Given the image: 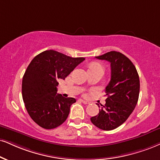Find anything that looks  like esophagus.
I'll use <instances>...</instances> for the list:
<instances>
[{
  "instance_id": "esophagus-1",
  "label": "esophagus",
  "mask_w": 160,
  "mask_h": 160,
  "mask_svg": "<svg viewBox=\"0 0 160 160\" xmlns=\"http://www.w3.org/2000/svg\"><path fill=\"white\" fill-rule=\"evenodd\" d=\"M81 102H82V103H84V104H90V102H88V101H86V100H84V99H81Z\"/></svg>"
}]
</instances>
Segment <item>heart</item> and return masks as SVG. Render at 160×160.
Masks as SVG:
<instances>
[{"mask_svg": "<svg viewBox=\"0 0 160 160\" xmlns=\"http://www.w3.org/2000/svg\"><path fill=\"white\" fill-rule=\"evenodd\" d=\"M89 70H103V68L100 64L98 63H92L90 65L89 67Z\"/></svg>", "mask_w": 160, "mask_h": 160, "instance_id": "1", "label": "heart"}]
</instances>
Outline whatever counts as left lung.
Wrapping results in <instances>:
<instances>
[{
	"mask_svg": "<svg viewBox=\"0 0 160 160\" xmlns=\"http://www.w3.org/2000/svg\"><path fill=\"white\" fill-rule=\"evenodd\" d=\"M97 59L110 63L111 78L105 88L107 98L98 115L90 118L94 125L111 131L125 122L137 105L139 94V77L133 63L119 52L110 51Z\"/></svg>",
	"mask_w": 160,
	"mask_h": 160,
	"instance_id": "1",
	"label": "left lung"
}]
</instances>
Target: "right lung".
I'll list each match as a JSON object with an SVG mask.
<instances>
[{
	"mask_svg": "<svg viewBox=\"0 0 160 160\" xmlns=\"http://www.w3.org/2000/svg\"><path fill=\"white\" fill-rule=\"evenodd\" d=\"M85 58H72L55 50L37 55L27 67L22 80L26 109L35 123L53 129L66 121L74 98L57 93L58 79H64Z\"/></svg>",
	"mask_w": 160,
	"mask_h": 160,
	"instance_id": "obj_1",
	"label": "right lung"
}]
</instances>
